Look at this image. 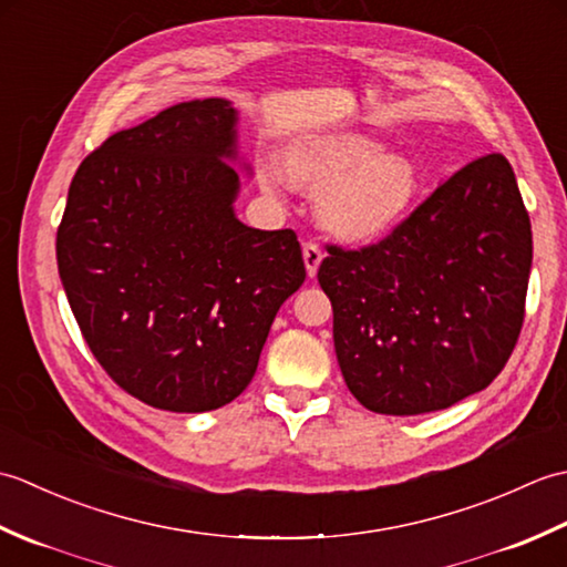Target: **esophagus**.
<instances>
[{
  "label": "esophagus",
  "instance_id": "34e87169",
  "mask_svg": "<svg viewBox=\"0 0 567 567\" xmlns=\"http://www.w3.org/2000/svg\"><path fill=\"white\" fill-rule=\"evenodd\" d=\"M302 256H305V265H307V275L315 277L317 270H319V265H321V258H323L321 248L309 240V244L302 246Z\"/></svg>",
  "mask_w": 567,
  "mask_h": 567
}]
</instances>
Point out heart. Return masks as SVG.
<instances>
[{
    "instance_id": "obj_1",
    "label": "heart",
    "mask_w": 567,
    "mask_h": 567,
    "mask_svg": "<svg viewBox=\"0 0 567 567\" xmlns=\"http://www.w3.org/2000/svg\"><path fill=\"white\" fill-rule=\"evenodd\" d=\"M290 183L321 199L319 219L346 240H372L400 224L419 195V173L406 155H382L378 141L360 134H317L292 143L282 155ZM265 192L277 175L262 173Z\"/></svg>"
}]
</instances>
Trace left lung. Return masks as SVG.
Listing matches in <instances>:
<instances>
[{
	"label": "left lung",
	"mask_w": 567,
	"mask_h": 567,
	"mask_svg": "<svg viewBox=\"0 0 567 567\" xmlns=\"http://www.w3.org/2000/svg\"><path fill=\"white\" fill-rule=\"evenodd\" d=\"M327 250L317 277L333 307L336 358L370 412H439L507 365L534 246L502 153L463 165L378 244Z\"/></svg>",
	"instance_id": "8db88e82"
}]
</instances>
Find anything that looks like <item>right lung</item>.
<instances>
[{
	"instance_id": "add662e5",
	"label": "right lung",
	"mask_w": 567,
	"mask_h": 567,
	"mask_svg": "<svg viewBox=\"0 0 567 567\" xmlns=\"http://www.w3.org/2000/svg\"><path fill=\"white\" fill-rule=\"evenodd\" d=\"M234 126L226 100H195L118 131L80 163L58 226L60 280L92 355L165 412L236 400L307 277L292 228L236 219Z\"/></svg>"
}]
</instances>
